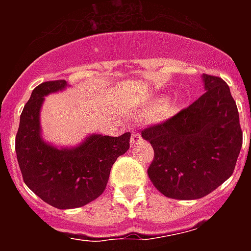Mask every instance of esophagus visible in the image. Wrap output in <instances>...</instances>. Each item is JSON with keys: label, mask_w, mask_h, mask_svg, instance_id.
<instances>
[{"label": "esophagus", "mask_w": 251, "mask_h": 251, "mask_svg": "<svg viewBox=\"0 0 251 251\" xmlns=\"http://www.w3.org/2000/svg\"><path fill=\"white\" fill-rule=\"evenodd\" d=\"M141 141H142L141 134H139V133H137V132H133L132 133V137H130V145L134 146V145H137V143H138V142H141Z\"/></svg>", "instance_id": "obj_1"}]
</instances>
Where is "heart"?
I'll list each match as a JSON object with an SVG mask.
<instances>
[{
	"mask_svg": "<svg viewBox=\"0 0 251 251\" xmlns=\"http://www.w3.org/2000/svg\"><path fill=\"white\" fill-rule=\"evenodd\" d=\"M157 110H161V108H157L156 112ZM174 112H175V105H165L163 108H162L161 115H168Z\"/></svg>",
	"mask_w": 251,
	"mask_h": 251,
	"instance_id": "obj_1",
	"label": "heart"
}]
</instances>
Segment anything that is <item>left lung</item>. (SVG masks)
I'll list each match as a JSON object with an SVG mask.
<instances>
[{"label":"left lung","instance_id":"8db88e82","mask_svg":"<svg viewBox=\"0 0 251 251\" xmlns=\"http://www.w3.org/2000/svg\"><path fill=\"white\" fill-rule=\"evenodd\" d=\"M206 93L171 118L142 130L154 156L148 177L166 197L195 200L229 178L243 146L238 106L229 85L203 74Z\"/></svg>","mask_w":251,"mask_h":251}]
</instances>
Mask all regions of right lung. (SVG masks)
<instances>
[{
    "mask_svg": "<svg viewBox=\"0 0 251 251\" xmlns=\"http://www.w3.org/2000/svg\"><path fill=\"white\" fill-rule=\"evenodd\" d=\"M65 86V80H51L32 90L20 117L15 148L22 178L31 191L56 208H76L103 194L113 163L129 150L130 133L93 134L69 150L45 143L39 119L44 97Z\"/></svg>",
    "mask_w": 251,
    "mask_h": 251,
    "instance_id": "1",
    "label": "right lung"
}]
</instances>
